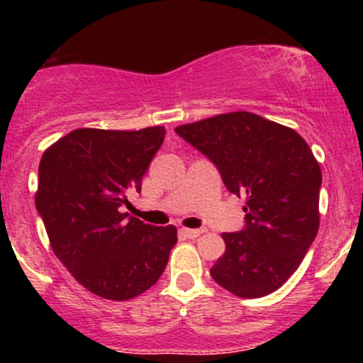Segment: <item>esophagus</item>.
<instances>
[{
	"label": "esophagus",
	"mask_w": 363,
	"mask_h": 363,
	"mask_svg": "<svg viewBox=\"0 0 363 363\" xmlns=\"http://www.w3.org/2000/svg\"><path fill=\"white\" fill-rule=\"evenodd\" d=\"M182 235L187 237V239H196L205 232V228H182Z\"/></svg>",
	"instance_id": "34e87169"
}]
</instances>
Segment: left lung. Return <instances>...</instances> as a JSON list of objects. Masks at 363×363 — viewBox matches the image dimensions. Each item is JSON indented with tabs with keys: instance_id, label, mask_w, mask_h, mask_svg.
<instances>
[{
	"instance_id": "8db88e82",
	"label": "left lung",
	"mask_w": 363,
	"mask_h": 363,
	"mask_svg": "<svg viewBox=\"0 0 363 363\" xmlns=\"http://www.w3.org/2000/svg\"><path fill=\"white\" fill-rule=\"evenodd\" d=\"M218 169L230 193L245 194L244 228L225 232V252L211 278L237 297L278 290L319 230L323 174L294 129L252 112H230L176 128Z\"/></svg>"
}]
</instances>
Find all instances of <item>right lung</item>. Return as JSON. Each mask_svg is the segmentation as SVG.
<instances>
[{
	"label": "right lung",
	"mask_w": 363,
	"mask_h": 363,
	"mask_svg": "<svg viewBox=\"0 0 363 363\" xmlns=\"http://www.w3.org/2000/svg\"><path fill=\"white\" fill-rule=\"evenodd\" d=\"M165 138L140 131L74 129L44 152L35 206L54 254L86 290L128 301L155 285L177 242L174 225L155 227L121 213Z\"/></svg>",
	"instance_id": "right-lung-1"
}]
</instances>
